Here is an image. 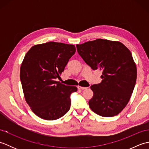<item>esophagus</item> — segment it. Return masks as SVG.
<instances>
[{"mask_svg": "<svg viewBox=\"0 0 149 149\" xmlns=\"http://www.w3.org/2000/svg\"><path fill=\"white\" fill-rule=\"evenodd\" d=\"M77 88H78L79 90H83L86 89L87 88H86V87H83V86H77Z\"/></svg>", "mask_w": 149, "mask_h": 149, "instance_id": "esophagus-1", "label": "esophagus"}]
</instances>
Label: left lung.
Listing matches in <instances>:
<instances>
[{"label": "left lung", "mask_w": 149, "mask_h": 149, "mask_svg": "<svg viewBox=\"0 0 149 149\" xmlns=\"http://www.w3.org/2000/svg\"><path fill=\"white\" fill-rule=\"evenodd\" d=\"M77 52L93 70L102 71V82L91 85V109L104 117L117 115L130 100L137 69L132 54L120 42L97 39L76 45Z\"/></svg>", "instance_id": "obj_1"}]
</instances>
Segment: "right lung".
Listing matches in <instances>:
<instances>
[{
    "instance_id": "1",
    "label": "right lung",
    "mask_w": 149,
    "mask_h": 149,
    "mask_svg": "<svg viewBox=\"0 0 149 149\" xmlns=\"http://www.w3.org/2000/svg\"><path fill=\"white\" fill-rule=\"evenodd\" d=\"M75 50L73 45L50 42L34 45L25 56L20 73L22 89L28 105L40 118L58 119L70 108V95L77 87L56 79Z\"/></svg>"
}]
</instances>
